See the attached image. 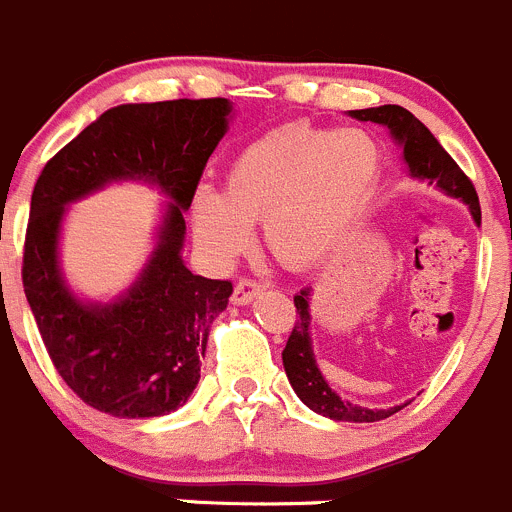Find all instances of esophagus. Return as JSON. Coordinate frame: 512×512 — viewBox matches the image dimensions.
<instances>
[{
    "mask_svg": "<svg viewBox=\"0 0 512 512\" xmlns=\"http://www.w3.org/2000/svg\"><path fill=\"white\" fill-rule=\"evenodd\" d=\"M261 292H264V284H261V281L243 276V279L236 281V287H233L231 302L233 304H248V302H253V299L259 297Z\"/></svg>",
    "mask_w": 512,
    "mask_h": 512,
    "instance_id": "34e87169",
    "label": "esophagus"
}]
</instances>
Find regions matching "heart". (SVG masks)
Listing matches in <instances>:
<instances>
[{"instance_id": "b5f03b06", "label": "heart", "mask_w": 512, "mask_h": 512, "mask_svg": "<svg viewBox=\"0 0 512 512\" xmlns=\"http://www.w3.org/2000/svg\"><path fill=\"white\" fill-rule=\"evenodd\" d=\"M378 180L381 147L368 131L281 126L233 159L223 195L210 187L192 195V228L210 256L231 261L264 220L271 256L304 269L340 246Z\"/></svg>"}]
</instances>
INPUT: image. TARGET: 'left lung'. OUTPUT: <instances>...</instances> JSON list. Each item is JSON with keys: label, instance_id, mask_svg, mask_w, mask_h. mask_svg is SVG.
Segmentation results:
<instances>
[{"label": "left lung", "instance_id": "8db88e82", "mask_svg": "<svg viewBox=\"0 0 512 512\" xmlns=\"http://www.w3.org/2000/svg\"><path fill=\"white\" fill-rule=\"evenodd\" d=\"M350 116L388 126L396 142L403 147V159L409 164L411 175L419 177V180H429V185H437L439 190H444L452 198L464 200L470 205L472 218L480 225V200H477V190L472 180L459 170V164L449 157L447 149L434 139V134L411 111L388 103V106H378V109L350 111ZM294 307H297V322H294V330L287 340V348L281 353V360H284L289 383H292L297 396L307 403L309 409L322 416H330L335 421H355V424L388 419V416L403 409V406H396V409H365V406L342 401L327 386L320 368L314 363L312 340H309V289H302L294 297Z\"/></svg>", "mask_w": 512, "mask_h": 512}]
</instances>
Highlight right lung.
<instances>
[{"mask_svg": "<svg viewBox=\"0 0 512 512\" xmlns=\"http://www.w3.org/2000/svg\"><path fill=\"white\" fill-rule=\"evenodd\" d=\"M228 114L225 98L124 103L86 126L37 177L22 287L65 386L103 414H170L198 386L210 325L233 284L195 276L182 264V213L223 139ZM114 179L154 181L173 203L153 261L130 294L114 305H83L59 279V220L65 204Z\"/></svg>", "mask_w": 512, "mask_h": 512, "instance_id": "obj_1", "label": "right lung"}]
</instances>
